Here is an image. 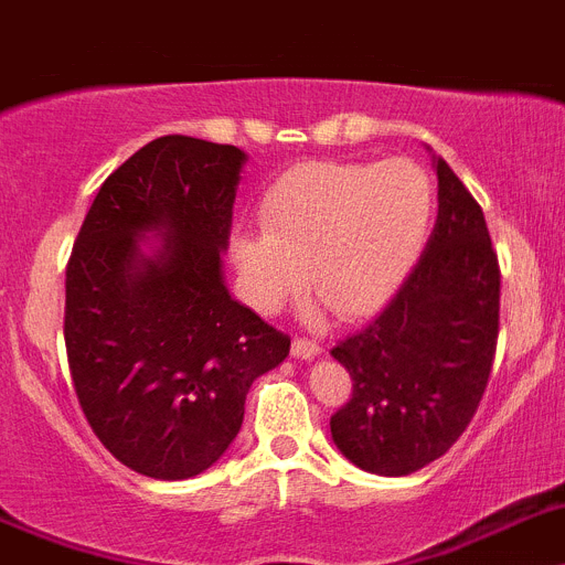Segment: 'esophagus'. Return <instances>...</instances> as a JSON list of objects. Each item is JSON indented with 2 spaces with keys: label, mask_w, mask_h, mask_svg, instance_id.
<instances>
[{
  "label": "esophagus",
  "mask_w": 565,
  "mask_h": 565,
  "mask_svg": "<svg viewBox=\"0 0 565 565\" xmlns=\"http://www.w3.org/2000/svg\"><path fill=\"white\" fill-rule=\"evenodd\" d=\"M292 354H295V358H303V360L318 358L320 343H318V340H312V338H295L292 340Z\"/></svg>",
  "instance_id": "esophagus-1"
}]
</instances>
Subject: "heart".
<instances>
[{"label": "heart", "mask_w": 565, "mask_h": 565, "mask_svg": "<svg viewBox=\"0 0 565 565\" xmlns=\"http://www.w3.org/2000/svg\"><path fill=\"white\" fill-rule=\"evenodd\" d=\"M434 207L414 160L295 166L262 196V233L231 242L247 301L276 312L309 276L340 318L380 312L414 270Z\"/></svg>", "instance_id": "obj_1"}]
</instances>
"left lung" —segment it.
I'll use <instances>...</instances> for the list:
<instances>
[{
  "label": "left lung",
  "instance_id": "1",
  "mask_svg": "<svg viewBox=\"0 0 565 565\" xmlns=\"http://www.w3.org/2000/svg\"><path fill=\"white\" fill-rule=\"evenodd\" d=\"M439 216L425 253L334 360L352 396L329 419L345 459L377 476H408L445 456L490 383L501 312V267L484 211L436 160Z\"/></svg>",
  "mask_w": 565,
  "mask_h": 565
}]
</instances>
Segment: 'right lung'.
I'll list each match as a JSON object with an SVG mask.
<instances>
[{
	"mask_svg": "<svg viewBox=\"0 0 565 565\" xmlns=\"http://www.w3.org/2000/svg\"><path fill=\"white\" fill-rule=\"evenodd\" d=\"M245 151L166 135L100 185L67 262L64 343L100 445L149 479L200 476L245 419L289 334L227 295L222 250ZM167 236L154 259L136 238Z\"/></svg>",
	"mask_w": 565,
	"mask_h": 565,
	"instance_id": "add662e5",
	"label": "right lung"
}]
</instances>
